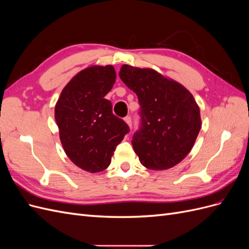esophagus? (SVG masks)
I'll return each mask as SVG.
<instances>
[{"instance_id": "1", "label": "esophagus", "mask_w": 249, "mask_h": 249, "mask_svg": "<svg viewBox=\"0 0 249 249\" xmlns=\"http://www.w3.org/2000/svg\"><path fill=\"white\" fill-rule=\"evenodd\" d=\"M124 122L131 126V125H132V118H131V116H126V117H124Z\"/></svg>"}]
</instances>
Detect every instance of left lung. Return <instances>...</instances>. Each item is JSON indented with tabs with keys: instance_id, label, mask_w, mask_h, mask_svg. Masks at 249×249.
Listing matches in <instances>:
<instances>
[{
	"instance_id": "1",
	"label": "left lung",
	"mask_w": 249,
	"mask_h": 249,
	"mask_svg": "<svg viewBox=\"0 0 249 249\" xmlns=\"http://www.w3.org/2000/svg\"><path fill=\"white\" fill-rule=\"evenodd\" d=\"M119 77L138 96L140 124L132 145L140 163L154 170L176 166L190 153L201 127L193 95L150 69L124 64Z\"/></svg>"
}]
</instances>
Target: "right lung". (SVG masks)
Returning <instances> with one entry per match:
<instances>
[{
	"mask_svg": "<svg viewBox=\"0 0 249 249\" xmlns=\"http://www.w3.org/2000/svg\"><path fill=\"white\" fill-rule=\"evenodd\" d=\"M115 79L112 65L87 67L69 82L56 104L55 119L64 152L83 170L106 169L116 146L130 132L105 99Z\"/></svg>",
	"mask_w": 249,
	"mask_h": 249,
	"instance_id": "1",
	"label": "right lung"
}]
</instances>
